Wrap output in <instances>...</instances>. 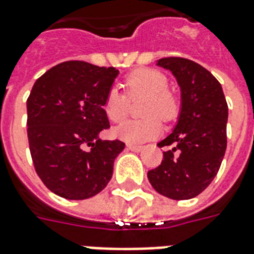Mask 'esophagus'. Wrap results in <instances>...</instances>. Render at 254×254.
<instances>
[{
	"label": "esophagus",
	"instance_id": "1",
	"mask_svg": "<svg viewBox=\"0 0 254 254\" xmlns=\"http://www.w3.org/2000/svg\"><path fill=\"white\" fill-rule=\"evenodd\" d=\"M127 148L129 149V150H131V152H141L142 150V148L144 146H141V145H133V144H127Z\"/></svg>",
	"mask_w": 254,
	"mask_h": 254
}]
</instances>
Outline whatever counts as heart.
<instances>
[{
    "label": "heart",
    "instance_id": "1",
    "mask_svg": "<svg viewBox=\"0 0 254 254\" xmlns=\"http://www.w3.org/2000/svg\"><path fill=\"white\" fill-rule=\"evenodd\" d=\"M125 94L117 88L108 90L102 104L106 117L112 123H120L127 116L129 100L145 97L141 120H127L113 129V134L129 144H138L152 140L161 131V120L170 123L180 113L179 97L168 88V78L164 73L150 67H141L130 71L124 78Z\"/></svg>",
    "mask_w": 254,
    "mask_h": 254
}]
</instances>
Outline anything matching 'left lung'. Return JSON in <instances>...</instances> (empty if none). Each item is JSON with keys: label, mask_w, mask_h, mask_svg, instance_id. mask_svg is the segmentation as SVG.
Wrapping results in <instances>:
<instances>
[{"label": "left lung", "mask_w": 254, "mask_h": 254, "mask_svg": "<svg viewBox=\"0 0 254 254\" xmlns=\"http://www.w3.org/2000/svg\"><path fill=\"white\" fill-rule=\"evenodd\" d=\"M158 65L169 69L181 88L179 123L160 148L161 165L149 170V183L162 196L189 200L200 194L216 177L226 150L228 104L221 84L194 61L165 57Z\"/></svg>", "instance_id": "obj_1"}]
</instances>
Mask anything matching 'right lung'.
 Wrapping results in <instances>:
<instances>
[{
  "instance_id": "obj_1",
  "label": "right lung",
  "mask_w": 254,
  "mask_h": 254,
  "mask_svg": "<svg viewBox=\"0 0 254 254\" xmlns=\"http://www.w3.org/2000/svg\"><path fill=\"white\" fill-rule=\"evenodd\" d=\"M119 70L65 61L44 73L28 97V140L33 165L49 190L66 200L96 196L112 179L120 140H101L110 127L102 109Z\"/></svg>"
}]
</instances>
